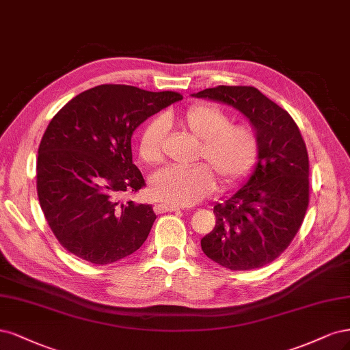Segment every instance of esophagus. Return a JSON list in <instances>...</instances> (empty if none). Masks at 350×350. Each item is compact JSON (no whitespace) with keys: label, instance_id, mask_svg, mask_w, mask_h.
Here are the masks:
<instances>
[{"label":"esophagus","instance_id":"1","mask_svg":"<svg viewBox=\"0 0 350 350\" xmlns=\"http://www.w3.org/2000/svg\"><path fill=\"white\" fill-rule=\"evenodd\" d=\"M154 211H155V213H164V212H176V211H178V208L172 206V205H165V204H157V205H154Z\"/></svg>","mask_w":350,"mask_h":350}]
</instances>
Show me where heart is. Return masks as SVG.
<instances>
[{
  "mask_svg": "<svg viewBox=\"0 0 350 350\" xmlns=\"http://www.w3.org/2000/svg\"><path fill=\"white\" fill-rule=\"evenodd\" d=\"M232 119L212 103H195L182 116L183 126L199 139L196 165L190 168H164L150 183L151 195L170 205L189 206L208 198L217 185L224 189L239 185L252 172L260 150L257 131L247 123H231ZM167 122L155 118L139 137L138 152L150 165L164 161Z\"/></svg>",
  "mask_w": 350,
  "mask_h": 350,
  "instance_id": "obj_1",
  "label": "heart"
}]
</instances>
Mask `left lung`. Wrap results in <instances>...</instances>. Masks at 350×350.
I'll use <instances>...</instances> for the list:
<instances>
[{"mask_svg":"<svg viewBox=\"0 0 350 350\" xmlns=\"http://www.w3.org/2000/svg\"><path fill=\"white\" fill-rule=\"evenodd\" d=\"M222 101L250 119L260 150L247 185L213 206L215 227L204 253L230 270L269 265L294 240L310 202V163L299 128L285 109L250 85H218L195 94Z\"/></svg>","mask_w":350,"mask_h":350,"instance_id":"8db88e82","label":"left lung"}]
</instances>
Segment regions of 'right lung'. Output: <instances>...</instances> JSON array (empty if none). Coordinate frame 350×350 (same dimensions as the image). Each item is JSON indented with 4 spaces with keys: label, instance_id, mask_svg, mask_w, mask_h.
I'll return each mask as SVG.
<instances>
[{
    "label": "right lung",
    "instance_id": "add662e5",
    "mask_svg": "<svg viewBox=\"0 0 350 350\" xmlns=\"http://www.w3.org/2000/svg\"><path fill=\"white\" fill-rule=\"evenodd\" d=\"M182 98L103 84L52 118L39 145L36 187L43 215L66 252L103 266L144 244L157 218L152 206L120 202L146 186L132 163L131 138L146 118Z\"/></svg>",
    "mask_w": 350,
    "mask_h": 350
}]
</instances>
